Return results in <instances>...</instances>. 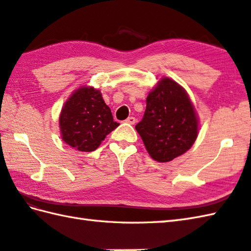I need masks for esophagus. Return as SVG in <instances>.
<instances>
[{
    "instance_id": "esophagus-1",
    "label": "esophagus",
    "mask_w": 251,
    "mask_h": 251,
    "mask_svg": "<svg viewBox=\"0 0 251 251\" xmlns=\"http://www.w3.org/2000/svg\"><path fill=\"white\" fill-rule=\"evenodd\" d=\"M126 123H128V124H131V125H134L135 124V123H136V119H135V117L134 116H129L128 117V119H127L126 121H125Z\"/></svg>"
}]
</instances>
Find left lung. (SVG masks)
<instances>
[{"mask_svg":"<svg viewBox=\"0 0 251 251\" xmlns=\"http://www.w3.org/2000/svg\"><path fill=\"white\" fill-rule=\"evenodd\" d=\"M199 123L186 90L165 76L149 93L145 115L136 130L154 161L167 163L194 145Z\"/></svg>","mask_w":251,"mask_h":251,"instance_id":"8db88e82","label":"left lung"}]
</instances>
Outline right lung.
Here are the masks:
<instances>
[{"instance_id":"1","label":"right lung","mask_w":251,"mask_h":251,"mask_svg":"<svg viewBox=\"0 0 251 251\" xmlns=\"http://www.w3.org/2000/svg\"><path fill=\"white\" fill-rule=\"evenodd\" d=\"M119 125L100 90L92 86L74 90L59 116L61 139L79 152L95 151Z\"/></svg>"}]
</instances>
